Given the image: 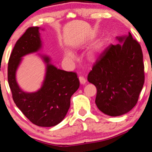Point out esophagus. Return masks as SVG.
<instances>
[{
	"label": "esophagus",
	"instance_id": "obj_1",
	"mask_svg": "<svg viewBox=\"0 0 152 152\" xmlns=\"http://www.w3.org/2000/svg\"><path fill=\"white\" fill-rule=\"evenodd\" d=\"M79 80H80V82L81 84H84L86 82V79L84 78V76H79Z\"/></svg>",
	"mask_w": 152,
	"mask_h": 152
}]
</instances>
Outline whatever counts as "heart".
I'll return each instance as SVG.
<instances>
[{
    "label": "heart",
    "mask_w": 152,
    "mask_h": 152,
    "mask_svg": "<svg viewBox=\"0 0 152 152\" xmlns=\"http://www.w3.org/2000/svg\"><path fill=\"white\" fill-rule=\"evenodd\" d=\"M66 57L67 59H68V60H73L75 59V55H74L72 52L68 51V52H66Z\"/></svg>",
    "instance_id": "obj_1"
}]
</instances>
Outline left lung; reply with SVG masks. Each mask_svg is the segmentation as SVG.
I'll use <instances>...</instances> for the list:
<instances>
[{"mask_svg": "<svg viewBox=\"0 0 152 152\" xmlns=\"http://www.w3.org/2000/svg\"><path fill=\"white\" fill-rule=\"evenodd\" d=\"M123 45L110 44L98 56L88 80L96 87L95 102L109 116L125 114L135 106L145 74L141 45L131 33L117 37Z\"/></svg>", "mask_w": 152, "mask_h": 152, "instance_id": "obj_1", "label": "left lung"}]
</instances>
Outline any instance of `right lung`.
I'll return each instance as SVG.
<instances>
[{"instance_id":"1","label":"right lung","mask_w":152,"mask_h":152,"mask_svg":"<svg viewBox=\"0 0 152 152\" xmlns=\"http://www.w3.org/2000/svg\"><path fill=\"white\" fill-rule=\"evenodd\" d=\"M42 46L39 27H31L17 41L8 63V82L17 107L31 122L40 127H52L65 117L70 106V98L80 86L77 74L60 70L43 56L47 70L39 91L28 93L18 86L15 78L21 57L35 52Z\"/></svg>"}]
</instances>
